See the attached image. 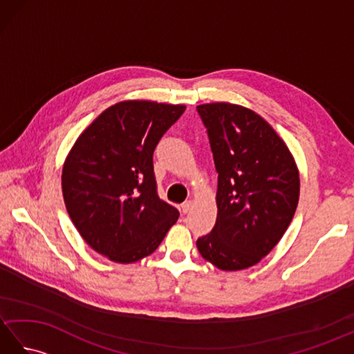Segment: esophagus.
Wrapping results in <instances>:
<instances>
[{
  "mask_svg": "<svg viewBox=\"0 0 354 354\" xmlns=\"http://www.w3.org/2000/svg\"><path fill=\"white\" fill-rule=\"evenodd\" d=\"M192 207H193V202L192 201H185L184 204L181 205V209H183V213H189L190 209H192Z\"/></svg>",
  "mask_w": 354,
  "mask_h": 354,
  "instance_id": "esophagus-1",
  "label": "esophagus"
}]
</instances>
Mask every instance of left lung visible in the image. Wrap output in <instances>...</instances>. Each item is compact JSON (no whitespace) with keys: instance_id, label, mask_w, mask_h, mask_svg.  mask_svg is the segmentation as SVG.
Instances as JSON below:
<instances>
[{"instance_id":"8db88e82","label":"left lung","mask_w":354,"mask_h":354,"mask_svg":"<svg viewBox=\"0 0 354 354\" xmlns=\"http://www.w3.org/2000/svg\"><path fill=\"white\" fill-rule=\"evenodd\" d=\"M214 158L217 217L199 254L222 270L251 268L293 219L299 171L289 147L257 112L227 102L199 104Z\"/></svg>"}]
</instances>
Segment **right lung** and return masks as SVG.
<instances>
[{
  "label": "right lung",
  "instance_id": "obj_1",
  "mask_svg": "<svg viewBox=\"0 0 354 354\" xmlns=\"http://www.w3.org/2000/svg\"><path fill=\"white\" fill-rule=\"evenodd\" d=\"M184 104L124 100L79 135L62 169L66 212L82 239L115 263L152 254L179 212L158 198L153 150Z\"/></svg>",
  "mask_w": 354,
  "mask_h": 354
}]
</instances>
